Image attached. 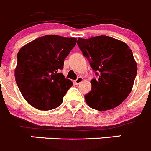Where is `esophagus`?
I'll list each match as a JSON object with an SVG mask.
<instances>
[{
    "mask_svg": "<svg viewBox=\"0 0 151 151\" xmlns=\"http://www.w3.org/2000/svg\"><path fill=\"white\" fill-rule=\"evenodd\" d=\"M82 81H83V77H78L77 78V80H74V83H75L76 85H78V84H80V83H82Z\"/></svg>",
    "mask_w": 151,
    "mask_h": 151,
    "instance_id": "1",
    "label": "esophagus"
}]
</instances>
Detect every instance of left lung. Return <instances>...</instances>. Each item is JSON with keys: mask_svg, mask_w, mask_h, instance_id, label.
Here are the masks:
<instances>
[{"mask_svg": "<svg viewBox=\"0 0 151 151\" xmlns=\"http://www.w3.org/2000/svg\"><path fill=\"white\" fill-rule=\"evenodd\" d=\"M77 45L98 78L85 95L89 107L98 111L120 105L132 91L137 74L133 52L124 42L106 36L80 39Z\"/></svg>", "mask_w": 151, "mask_h": 151, "instance_id": "left-lung-1", "label": "left lung"}]
</instances>
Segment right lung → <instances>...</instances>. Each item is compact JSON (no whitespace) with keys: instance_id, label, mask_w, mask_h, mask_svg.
I'll list each match as a JSON object with an SVG mask.
<instances>
[{"instance_id":"add662e5","label":"right lung","mask_w":151,"mask_h":151,"mask_svg":"<svg viewBox=\"0 0 151 151\" xmlns=\"http://www.w3.org/2000/svg\"><path fill=\"white\" fill-rule=\"evenodd\" d=\"M77 39L48 35L32 41L17 55L15 77L27 102L39 110H50L63 103L72 86L60 70Z\"/></svg>"}]
</instances>
